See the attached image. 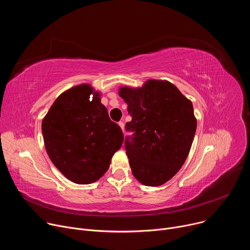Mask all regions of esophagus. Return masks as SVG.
Returning a JSON list of instances; mask_svg holds the SVG:
<instances>
[{
  "label": "esophagus",
  "mask_w": 250,
  "mask_h": 250,
  "mask_svg": "<svg viewBox=\"0 0 250 250\" xmlns=\"http://www.w3.org/2000/svg\"><path fill=\"white\" fill-rule=\"evenodd\" d=\"M119 125L121 126V128H122L123 131H124V130H125V123H124V122H120V123H119Z\"/></svg>",
  "instance_id": "1"
}]
</instances>
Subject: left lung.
I'll return each instance as SVG.
<instances>
[{
    "label": "left lung",
    "mask_w": 250,
    "mask_h": 250,
    "mask_svg": "<svg viewBox=\"0 0 250 250\" xmlns=\"http://www.w3.org/2000/svg\"><path fill=\"white\" fill-rule=\"evenodd\" d=\"M131 121L125 140L131 172L146 186H160L184 164L197 128L192 102L168 81L149 80L138 89L123 87Z\"/></svg>",
    "instance_id": "left-lung-1"
}]
</instances>
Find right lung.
I'll use <instances>...</instances> for the list:
<instances>
[{
  "mask_svg": "<svg viewBox=\"0 0 250 250\" xmlns=\"http://www.w3.org/2000/svg\"><path fill=\"white\" fill-rule=\"evenodd\" d=\"M100 94L90 85L62 93L42 121L49 158L76 184H90L106 172L124 141L120 125L111 121Z\"/></svg>",
  "mask_w": 250,
  "mask_h": 250,
  "instance_id": "right-lung-1",
  "label": "right lung"
}]
</instances>
